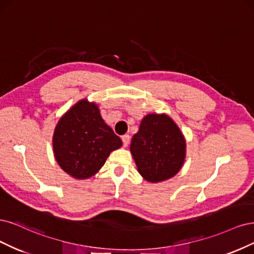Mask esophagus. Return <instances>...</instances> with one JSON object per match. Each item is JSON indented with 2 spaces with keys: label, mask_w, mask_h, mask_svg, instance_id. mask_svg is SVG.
I'll return each instance as SVG.
<instances>
[{
  "label": "esophagus",
  "mask_w": 254,
  "mask_h": 254,
  "mask_svg": "<svg viewBox=\"0 0 254 254\" xmlns=\"http://www.w3.org/2000/svg\"><path fill=\"white\" fill-rule=\"evenodd\" d=\"M122 143H124V146H127V144L129 143V136L128 135H124L121 137Z\"/></svg>",
  "instance_id": "obj_1"
}]
</instances>
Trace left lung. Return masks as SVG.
Segmentation results:
<instances>
[{"label":"left lung","instance_id":"8db88e82","mask_svg":"<svg viewBox=\"0 0 254 254\" xmlns=\"http://www.w3.org/2000/svg\"><path fill=\"white\" fill-rule=\"evenodd\" d=\"M129 151L146 182L157 184L174 177L184 166L186 139L167 114L151 113L142 118Z\"/></svg>","mask_w":254,"mask_h":254}]
</instances>
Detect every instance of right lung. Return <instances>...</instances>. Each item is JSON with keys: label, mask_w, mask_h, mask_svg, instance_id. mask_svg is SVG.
Listing matches in <instances>:
<instances>
[{"label": "right lung", "mask_w": 254, "mask_h": 254, "mask_svg": "<svg viewBox=\"0 0 254 254\" xmlns=\"http://www.w3.org/2000/svg\"><path fill=\"white\" fill-rule=\"evenodd\" d=\"M121 139L105 124L96 102L81 99L65 112L53 136V151L60 168L75 179L98 173Z\"/></svg>", "instance_id": "1"}]
</instances>
